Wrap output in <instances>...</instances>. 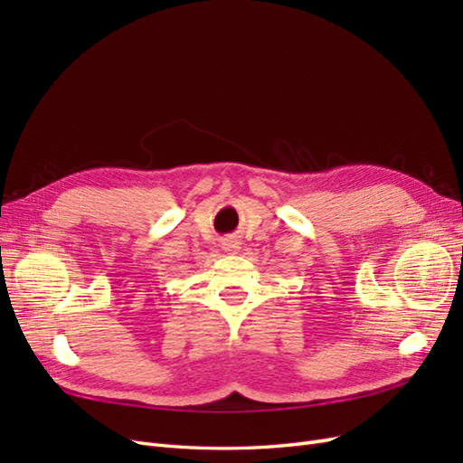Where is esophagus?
I'll return each mask as SVG.
<instances>
[{
	"label": "esophagus",
	"instance_id": "34e87169",
	"mask_svg": "<svg viewBox=\"0 0 463 463\" xmlns=\"http://www.w3.org/2000/svg\"><path fill=\"white\" fill-rule=\"evenodd\" d=\"M240 247H241V241L237 240L235 235H228V237H223V240H222V249L223 250H233V253H235V250H240Z\"/></svg>",
	"mask_w": 463,
	"mask_h": 463
}]
</instances>
